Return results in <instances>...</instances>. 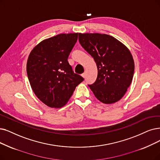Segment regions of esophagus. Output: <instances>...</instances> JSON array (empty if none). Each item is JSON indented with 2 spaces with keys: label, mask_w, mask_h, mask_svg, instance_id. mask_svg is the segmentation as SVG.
<instances>
[{
  "label": "esophagus",
  "mask_w": 160,
  "mask_h": 160,
  "mask_svg": "<svg viewBox=\"0 0 160 160\" xmlns=\"http://www.w3.org/2000/svg\"><path fill=\"white\" fill-rule=\"evenodd\" d=\"M81 76H82L83 78H85V77H86V73H83L82 74H81Z\"/></svg>",
  "instance_id": "1"
}]
</instances>
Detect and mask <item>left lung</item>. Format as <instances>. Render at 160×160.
<instances>
[{
    "instance_id": "left-lung-1",
    "label": "left lung",
    "mask_w": 160,
    "mask_h": 160,
    "mask_svg": "<svg viewBox=\"0 0 160 160\" xmlns=\"http://www.w3.org/2000/svg\"><path fill=\"white\" fill-rule=\"evenodd\" d=\"M79 41L97 63V80L88 85L96 98L104 104L118 102L130 86L135 71L129 50L106 34L80 33Z\"/></svg>"
}]
</instances>
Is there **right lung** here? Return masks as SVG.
<instances>
[{
    "label": "right lung",
    "instance_id": "obj_1",
    "mask_svg": "<svg viewBox=\"0 0 160 160\" xmlns=\"http://www.w3.org/2000/svg\"><path fill=\"white\" fill-rule=\"evenodd\" d=\"M78 38V33L50 37L38 44L28 57L31 87L37 98L50 108L66 104L75 87L84 80L73 72L68 61Z\"/></svg>",
    "mask_w": 160,
    "mask_h": 160
}]
</instances>
